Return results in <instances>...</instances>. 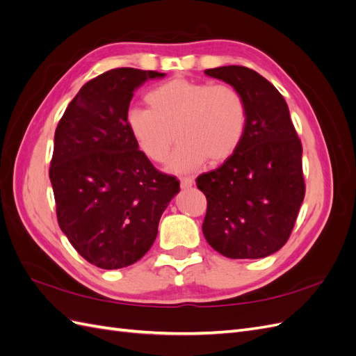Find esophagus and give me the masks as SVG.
Instances as JSON below:
<instances>
[{
	"label": "esophagus",
	"mask_w": 356,
	"mask_h": 356,
	"mask_svg": "<svg viewBox=\"0 0 356 356\" xmlns=\"http://www.w3.org/2000/svg\"><path fill=\"white\" fill-rule=\"evenodd\" d=\"M193 182H195V179H193L191 177H181L179 178L181 188H190L193 186Z\"/></svg>",
	"instance_id": "esophagus-1"
}]
</instances>
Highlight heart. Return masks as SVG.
Returning a JSON list of instances; mask_svg holds the SVG:
<instances>
[{"mask_svg": "<svg viewBox=\"0 0 356 356\" xmlns=\"http://www.w3.org/2000/svg\"><path fill=\"white\" fill-rule=\"evenodd\" d=\"M149 108L126 115L129 132L144 156L161 163L179 141L168 169L190 172L209 160L222 163L238 152L246 132L242 93L230 84L172 79L148 92Z\"/></svg>", "mask_w": 356, "mask_h": 356, "instance_id": "1", "label": "heart"}]
</instances>
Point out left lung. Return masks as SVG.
Listing matches in <instances>:
<instances>
[{
	"label": "left lung",
	"instance_id": "1",
	"mask_svg": "<svg viewBox=\"0 0 356 356\" xmlns=\"http://www.w3.org/2000/svg\"><path fill=\"white\" fill-rule=\"evenodd\" d=\"M238 89L246 102L243 141L229 160L196 184L207 196L202 230L229 258H263L286 243L305 199L301 141L284 96L251 68L204 71Z\"/></svg>",
	"mask_w": 356,
	"mask_h": 356
}]
</instances>
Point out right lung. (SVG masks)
<instances>
[{
  "instance_id": "obj_1",
  "label": "right lung",
  "mask_w": 356,
  "mask_h": 356,
  "mask_svg": "<svg viewBox=\"0 0 356 356\" xmlns=\"http://www.w3.org/2000/svg\"><path fill=\"white\" fill-rule=\"evenodd\" d=\"M157 71L115 68L86 83L55 132L49 177L60 230L86 261L113 270L152 248L179 181L159 172L129 132L136 88Z\"/></svg>"
}]
</instances>
